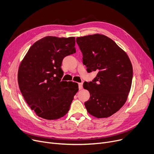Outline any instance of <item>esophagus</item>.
<instances>
[{
	"mask_svg": "<svg viewBox=\"0 0 154 154\" xmlns=\"http://www.w3.org/2000/svg\"><path fill=\"white\" fill-rule=\"evenodd\" d=\"M82 88H83V83L82 82L79 83V89L81 90V89H82Z\"/></svg>",
	"mask_w": 154,
	"mask_h": 154,
	"instance_id": "esophagus-1",
	"label": "esophagus"
}]
</instances>
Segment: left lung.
<instances>
[{
    "mask_svg": "<svg viewBox=\"0 0 154 154\" xmlns=\"http://www.w3.org/2000/svg\"><path fill=\"white\" fill-rule=\"evenodd\" d=\"M83 63L90 73L97 74L83 87L90 93L84 103L89 114L97 118L112 116L125 104L130 92L133 69L126 52L108 37L96 34L76 38Z\"/></svg>",
    "mask_w": 154,
    "mask_h": 154,
    "instance_id": "1",
    "label": "left lung"
}]
</instances>
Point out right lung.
Segmentation results:
<instances>
[{"instance_id":"add662e5","label":"right lung","mask_w":154,"mask_h":154,"mask_svg":"<svg viewBox=\"0 0 154 154\" xmlns=\"http://www.w3.org/2000/svg\"><path fill=\"white\" fill-rule=\"evenodd\" d=\"M74 37L47 36L32 45L18 70L20 92L29 107L40 117L55 120L69 110L79 91L76 82L61 81L65 57L75 53Z\"/></svg>"}]
</instances>
